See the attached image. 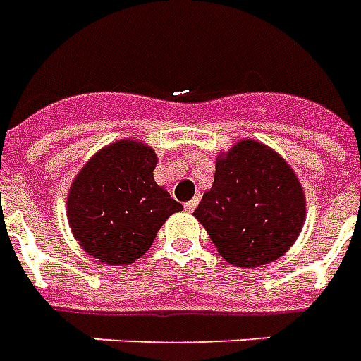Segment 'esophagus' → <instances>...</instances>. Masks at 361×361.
Segmentation results:
<instances>
[{"instance_id":"1","label":"esophagus","mask_w":361,"mask_h":361,"mask_svg":"<svg viewBox=\"0 0 361 361\" xmlns=\"http://www.w3.org/2000/svg\"><path fill=\"white\" fill-rule=\"evenodd\" d=\"M198 206V198H192V200H188L185 204V209L186 212H194V208Z\"/></svg>"}]
</instances>
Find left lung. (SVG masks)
I'll return each mask as SVG.
<instances>
[{
  "label": "left lung",
  "mask_w": 361,
  "mask_h": 361,
  "mask_svg": "<svg viewBox=\"0 0 361 361\" xmlns=\"http://www.w3.org/2000/svg\"><path fill=\"white\" fill-rule=\"evenodd\" d=\"M194 216L229 264L262 267L298 239L305 194L293 169L274 149L241 140L217 157L214 185Z\"/></svg>",
  "instance_id": "8db88e82"
}]
</instances>
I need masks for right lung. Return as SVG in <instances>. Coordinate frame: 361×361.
<instances>
[{"label": "right lung", "instance_id": "obj_1", "mask_svg": "<svg viewBox=\"0 0 361 361\" xmlns=\"http://www.w3.org/2000/svg\"><path fill=\"white\" fill-rule=\"evenodd\" d=\"M149 145L120 140L94 153L68 194V221L85 252L103 264H130L152 247L159 227L183 204L155 183Z\"/></svg>", "mask_w": 361, "mask_h": 361}]
</instances>
